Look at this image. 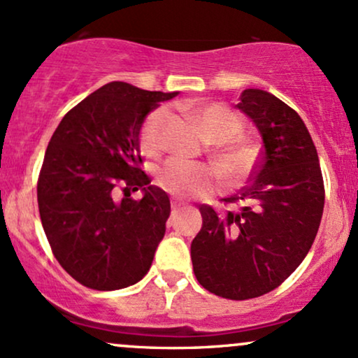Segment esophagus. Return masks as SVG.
<instances>
[{"instance_id":"1","label":"esophagus","mask_w":358,"mask_h":358,"mask_svg":"<svg viewBox=\"0 0 358 358\" xmlns=\"http://www.w3.org/2000/svg\"><path fill=\"white\" fill-rule=\"evenodd\" d=\"M185 207H187V203L182 202L180 199H176V196L171 199V208H173V210H180V208H185Z\"/></svg>"}]
</instances>
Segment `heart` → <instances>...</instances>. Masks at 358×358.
I'll return each instance as SVG.
<instances>
[{"instance_id":"b5f03b06","label":"heart","mask_w":358,"mask_h":358,"mask_svg":"<svg viewBox=\"0 0 358 358\" xmlns=\"http://www.w3.org/2000/svg\"><path fill=\"white\" fill-rule=\"evenodd\" d=\"M196 122L208 141L217 143V165L227 176H241L256 162V146L249 139L237 138L242 133V121L224 104H207L196 109ZM168 119L165 108L155 109L146 117L141 129L143 153L153 155L162 148V131ZM158 182L168 192L178 196H196L210 192L215 185V173L210 166L185 158H170L162 168Z\"/></svg>"}]
</instances>
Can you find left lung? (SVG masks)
<instances>
[{
	"label": "left lung",
	"mask_w": 358,
	"mask_h": 358,
	"mask_svg": "<svg viewBox=\"0 0 358 358\" xmlns=\"http://www.w3.org/2000/svg\"><path fill=\"white\" fill-rule=\"evenodd\" d=\"M236 108L261 134V162L239 195L227 199L241 200V210L200 207L203 224L192 241V262L205 289L249 299L278 287L306 257L324 190L313 139L296 110L262 89H245Z\"/></svg>",
	"instance_id": "8db88e82"
}]
</instances>
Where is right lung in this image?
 <instances>
[{
    "mask_svg": "<svg viewBox=\"0 0 358 358\" xmlns=\"http://www.w3.org/2000/svg\"><path fill=\"white\" fill-rule=\"evenodd\" d=\"M178 92L109 82L69 110L45 151L36 196L57 261L99 291L136 285L166 231L170 199L139 168L148 114ZM117 189L125 192L119 201ZM141 189V201L129 199Z\"/></svg>",
    "mask_w": 358,
    "mask_h": 358,
    "instance_id": "right-lung-1",
    "label": "right lung"
}]
</instances>
